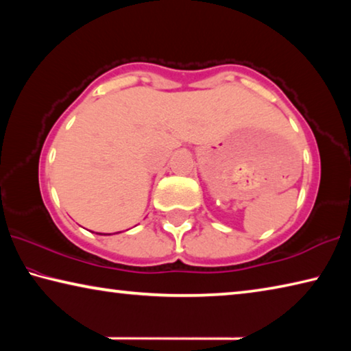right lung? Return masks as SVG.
<instances>
[{
	"mask_svg": "<svg viewBox=\"0 0 351 351\" xmlns=\"http://www.w3.org/2000/svg\"><path fill=\"white\" fill-rule=\"evenodd\" d=\"M108 235H110V234H108Z\"/></svg>",
	"mask_w": 351,
	"mask_h": 351,
	"instance_id": "1",
	"label": "right lung"
}]
</instances>
